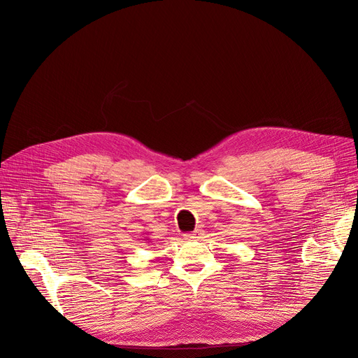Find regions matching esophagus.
<instances>
[{
  "label": "esophagus",
  "mask_w": 358,
  "mask_h": 358,
  "mask_svg": "<svg viewBox=\"0 0 358 358\" xmlns=\"http://www.w3.org/2000/svg\"><path fill=\"white\" fill-rule=\"evenodd\" d=\"M200 234H201V231H200V229H196V231L192 232V234H187V235H185V239H196V238L200 236Z\"/></svg>",
  "instance_id": "obj_1"
}]
</instances>
